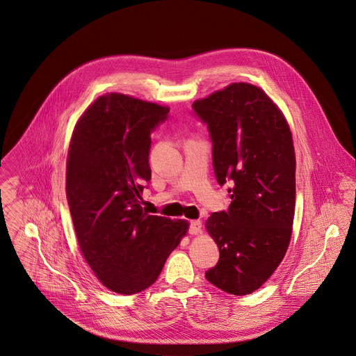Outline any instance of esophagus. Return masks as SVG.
Returning <instances> with one entry per match:
<instances>
[{"label": "esophagus", "instance_id": "obj_1", "mask_svg": "<svg viewBox=\"0 0 356 356\" xmlns=\"http://www.w3.org/2000/svg\"><path fill=\"white\" fill-rule=\"evenodd\" d=\"M201 232H202V223L200 220L190 222V226H188V233L190 234H200Z\"/></svg>", "mask_w": 356, "mask_h": 356}]
</instances>
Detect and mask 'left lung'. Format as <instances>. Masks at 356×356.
Masks as SVG:
<instances>
[{
	"label": "left lung",
	"mask_w": 356,
	"mask_h": 356,
	"mask_svg": "<svg viewBox=\"0 0 356 356\" xmlns=\"http://www.w3.org/2000/svg\"><path fill=\"white\" fill-rule=\"evenodd\" d=\"M207 124L220 186L230 183L227 211L205 226L219 247L207 280L233 296L258 290L283 261L296 211V154L290 127L257 86L233 83L193 104Z\"/></svg>",
	"instance_id": "8db88e82"
}]
</instances>
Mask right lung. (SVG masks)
<instances>
[{"label": "right lung", "mask_w": 356, "mask_h": 356, "mask_svg": "<svg viewBox=\"0 0 356 356\" xmlns=\"http://www.w3.org/2000/svg\"><path fill=\"white\" fill-rule=\"evenodd\" d=\"M169 109L111 92L79 119L69 147L66 197L84 259L109 290L152 286L187 233L186 220L143 211L151 180V133Z\"/></svg>", "instance_id": "obj_1"}]
</instances>
